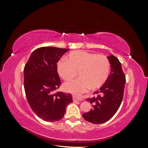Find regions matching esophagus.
<instances>
[{
  "label": "esophagus",
  "mask_w": 148,
  "mask_h": 148,
  "mask_svg": "<svg viewBox=\"0 0 148 148\" xmlns=\"http://www.w3.org/2000/svg\"><path fill=\"white\" fill-rule=\"evenodd\" d=\"M72 98H73V101H82L83 100V99H82V98L79 97H78V96H75V95H73V96H72Z\"/></svg>",
  "instance_id": "esophagus-1"
}]
</instances>
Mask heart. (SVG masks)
<instances>
[{"instance_id": "b5f03b06", "label": "heart", "mask_w": 148, "mask_h": 148, "mask_svg": "<svg viewBox=\"0 0 148 148\" xmlns=\"http://www.w3.org/2000/svg\"><path fill=\"white\" fill-rule=\"evenodd\" d=\"M57 71L65 80L73 78L77 75L79 77L64 84L67 91L81 95L91 88L95 89L101 87L107 79L110 63L104 55H95L85 51L71 52L65 59L57 63Z\"/></svg>"}]
</instances>
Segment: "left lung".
I'll return each instance as SVG.
<instances>
[{"label": "left lung", "mask_w": 148, "mask_h": 148, "mask_svg": "<svg viewBox=\"0 0 148 148\" xmlns=\"http://www.w3.org/2000/svg\"><path fill=\"white\" fill-rule=\"evenodd\" d=\"M110 64V73L102 86L95 94L97 97L88 99L93 104L91 110L83 114V117L89 122L101 124L110 120L117 112L122 103L125 82V76L122 65L114 55L107 57Z\"/></svg>", "instance_id": "1"}]
</instances>
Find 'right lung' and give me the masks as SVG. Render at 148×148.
Returning <instances> with one entry per match:
<instances>
[{"label":"right lung","mask_w":148,"mask_h":148,"mask_svg":"<svg viewBox=\"0 0 148 148\" xmlns=\"http://www.w3.org/2000/svg\"><path fill=\"white\" fill-rule=\"evenodd\" d=\"M68 49L42 47L34 50L24 68V88L31 109L46 122L63 118L73 102L71 94L55 92L61 84L57 63Z\"/></svg>","instance_id":"1"}]
</instances>
